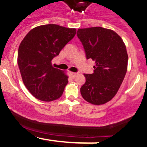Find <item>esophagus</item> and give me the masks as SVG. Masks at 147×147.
Segmentation results:
<instances>
[{
  "label": "esophagus",
  "mask_w": 147,
  "mask_h": 147,
  "mask_svg": "<svg viewBox=\"0 0 147 147\" xmlns=\"http://www.w3.org/2000/svg\"><path fill=\"white\" fill-rule=\"evenodd\" d=\"M70 76H71L72 77H75L77 75V73H76V72H70Z\"/></svg>",
  "instance_id": "obj_1"
}]
</instances>
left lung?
I'll return each instance as SVG.
<instances>
[{
  "mask_svg": "<svg viewBox=\"0 0 147 147\" xmlns=\"http://www.w3.org/2000/svg\"><path fill=\"white\" fill-rule=\"evenodd\" d=\"M77 34L87 59L95 61L93 73L84 74L81 94L94 105L106 104L117 94L127 71L126 45L115 32L102 27L78 29Z\"/></svg>",
  "mask_w": 147,
  "mask_h": 147,
  "instance_id": "left-lung-1",
  "label": "left lung"
}]
</instances>
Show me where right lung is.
I'll return each mask as SVG.
<instances>
[{"mask_svg":"<svg viewBox=\"0 0 147 147\" xmlns=\"http://www.w3.org/2000/svg\"><path fill=\"white\" fill-rule=\"evenodd\" d=\"M75 34V28L43 25L30 30L21 41L18 65L23 84L36 99L51 102L63 94L68 76L63 70L52 67V60Z\"/></svg>","mask_w":147,"mask_h":147,"instance_id":"1","label":"right lung"}]
</instances>
